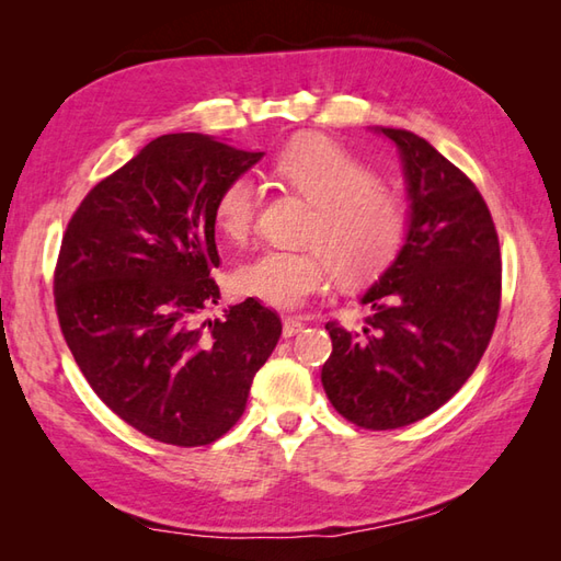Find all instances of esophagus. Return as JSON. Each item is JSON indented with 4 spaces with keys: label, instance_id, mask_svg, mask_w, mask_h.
Wrapping results in <instances>:
<instances>
[{
    "label": "esophagus",
    "instance_id": "1",
    "mask_svg": "<svg viewBox=\"0 0 561 561\" xmlns=\"http://www.w3.org/2000/svg\"><path fill=\"white\" fill-rule=\"evenodd\" d=\"M301 330H304V323H301L299 318H284V328H282V335H284V337L299 335Z\"/></svg>",
    "mask_w": 561,
    "mask_h": 561
}]
</instances>
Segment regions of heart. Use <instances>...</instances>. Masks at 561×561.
<instances>
[{
    "label": "heart",
    "mask_w": 561,
    "mask_h": 561,
    "mask_svg": "<svg viewBox=\"0 0 561 561\" xmlns=\"http://www.w3.org/2000/svg\"><path fill=\"white\" fill-rule=\"evenodd\" d=\"M274 175L313 205L304 250H262L233 272V289L274 308H296L323 291L337 274L342 284L378 277L404 241L408 217L390 187L374 183L359 159L323 135L291 139L274 159ZM260 187L236 175L214 202V224L231 243L253 229Z\"/></svg>",
    "instance_id": "1"
}]
</instances>
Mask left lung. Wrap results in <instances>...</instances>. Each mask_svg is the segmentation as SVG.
Here are the masks:
<instances>
[{"instance_id": "1", "label": "left lung", "mask_w": 561, "mask_h": 561, "mask_svg": "<svg viewBox=\"0 0 561 561\" xmlns=\"http://www.w3.org/2000/svg\"><path fill=\"white\" fill-rule=\"evenodd\" d=\"M376 133L400 153L408 233L362 296L366 325H325L332 354L320 380L344 420L383 432L436 412L478 368L502 301V253L468 175L408 129Z\"/></svg>"}]
</instances>
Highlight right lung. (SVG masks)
Segmentation results:
<instances>
[{"mask_svg":"<svg viewBox=\"0 0 561 561\" xmlns=\"http://www.w3.org/2000/svg\"><path fill=\"white\" fill-rule=\"evenodd\" d=\"M262 159L209 135H163L83 197L55 270L67 347L93 392L137 432L207 446L241 420L282 335L255 299L217 304L214 202Z\"/></svg>","mask_w":561,"mask_h":561,"instance_id":"1","label":"right lung"}]
</instances>
